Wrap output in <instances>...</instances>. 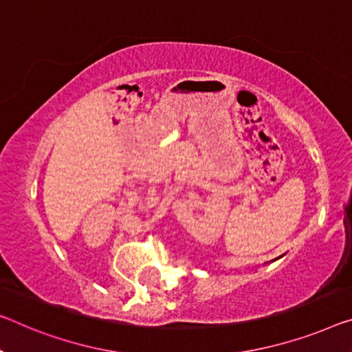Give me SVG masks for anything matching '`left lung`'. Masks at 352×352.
Returning a JSON list of instances; mask_svg holds the SVG:
<instances>
[{
  "label": "left lung",
  "mask_w": 352,
  "mask_h": 352,
  "mask_svg": "<svg viewBox=\"0 0 352 352\" xmlns=\"http://www.w3.org/2000/svg\"><path fill=\"white\" fill-rule=\"evenodd\" d=\"M278 258H282V256H278ZM278 258H275V259H278ZM275 259H274V261H275Z\"/></svg>",
  "instance_id": "obj_1"
}]
</instances>
